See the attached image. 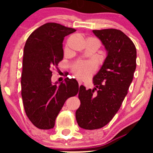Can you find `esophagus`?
Returning <instances> with one entry per match:
<instances>
[{"label": "esophagus", "mask_w": 153, "mask_h": 153, "mask_svg": "<svg viewBox=\"0 0 153 153\" xmlns=\"http://www.w3.org/2000/svg\"><path fill=\"white\" fill-rule=\"evenodd\" d=\"M77 81H78V83H79V86L82 85V81H80V80H79V79H78V80H77Z\"/></svg>", "instance_id": "34e87169"}]
</instances>
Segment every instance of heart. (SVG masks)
I'll list each match as a JSON object with an SVG mask.
<instances>
[{
    "mask_svg": "<svg viewBox=\"0 0 153 153\" xmlns=\"http://www.w3.org/2000/svg\"><path fill=\"white\" fill-rule=\"evenodd\" d=\"M97 68V63L94 61H79L73 66V72L75 76L81 79L89 78Z\"/></svg>",
    "mask_w": 153,
    "mask_h": 153,
    "instance_id": "obj_1",
    "label": "heart"
}]
</instances>
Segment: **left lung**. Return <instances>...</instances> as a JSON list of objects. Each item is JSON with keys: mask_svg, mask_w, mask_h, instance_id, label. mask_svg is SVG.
<instances>
[{"mask_svg": "<svg viewBox=\"0 0 153 153\" xmlns=\"http://www.w3.org/2000/svg\"><path fill=\"white\" fill-rule=\"evenodd\" d=\"M93 33L107 53L93 77L95 87L86 90L81 85L79 89L81 105L76 111V122L90 130L102 128L112 120L126 97L137 67L135 45L124 33L114 28Z\"/></svg>", "mask_w": 153, "mask_h": 153, "instance_id": "left-lung-1", "label": "left lung"}]
</instances>
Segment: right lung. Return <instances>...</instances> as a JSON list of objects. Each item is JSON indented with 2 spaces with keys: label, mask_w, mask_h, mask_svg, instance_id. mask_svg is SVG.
I'll return each mask as SVG.
<instances>
[{
  "label": "right lung",
  "mask_w": 153,
  "mask_h": 153,
  "mask_svg": "<svg viewBox=\"0 0 153 153\" xmlns=\"http://www.w3.org/2000/svg\"><path fill=\"white\" fill-rule=\"evenodd\" d=\"M76 30L56 23L39 27L27 39L24 49L22 96L30 122L41 129L53 128L55 120L69 97L79 92L74 79L52 83V68L63 58L64 37Z\"/></svg>",
  "instance_id": "add662e5"
}]
</instances>
